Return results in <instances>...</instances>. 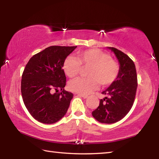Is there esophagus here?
<instances>
[{"label": "esophagus", "instance_id": "obj_1", "mask_svg": "<svg viewBox=\"0 0 159 159\" xmlns=\"http://www.w3.org/2000/svg\"><path fill=\"white\" fill-rule=\"evenodd\" d=\"M78 95L82 97V98H84V99H86L88 97L87 95H83V94H78Z\"/></svg>", "mask_w": 159, "mask_h": 159}]
</instances>
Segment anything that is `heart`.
I'll return each instance as SVG.
<instances>
[{
	"mask_svg": "<svg viewBox=\"0 0 159 159\" xmlns=\"http://www.w3.org/2000/svg\"><path fill=\"white\" fill-rule=\"evenodd\" d=\"M81 67L88 69L85 72L87 78L72 80L69 83V88L83 95L96 90L99 83L103 87L111 85L120 73L119 64L112 60L109 54L97 48L78 52L75 58L67 57L62 64L64 74L69 78L76 76Z\"/></svg>",
	"mask_w": 159,
	"mask_h": 159,
	"instance_id": "1",
	"label": "heart"
}]
</instances>
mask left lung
Listing matches in <instances>:
<instances>
[{"mask_svg": "<svg viewBox=\"0 0 159 159\" xmlns=\"http://www.w3.org/2000/svg\"><path fill=\"white\" fill-rule=\"evenodd\" d=\"M114 52L120 64L118 79L102 93L107 95L100 99L93 116L102 123H114L124 118L133 105L138 88L135 65L128 56L115 48Z\"/></svg>", "mask_w": 159, "mask_h": 159, "instance_id": "left-lung-1", "label": "left lung"}]
</instances>
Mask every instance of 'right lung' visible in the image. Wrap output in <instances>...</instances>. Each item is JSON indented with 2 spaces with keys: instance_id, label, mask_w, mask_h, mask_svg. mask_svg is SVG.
Masks as SVG:
<instances>
[{
  "instance_id": "obj_1",
  "label": "right lung",
  "mask_w": 159,
  "mask_h": 159,
  "mask_svg": "<svg viewBox=\"0 0 159 159\" xmlns=\"http://www.w3.org/2000/svg\"><path fill=\"white\" fill-rule=\"evenodd\" d=\"M77 46H50L32 57L24 70L21 93L24 103L38 121L51 124L66 114L73 94L64 90L62 64ZM60 89L61 92L57 93ZM54 90L56 93H52Z\"/></svg>"
}]
</instances>
